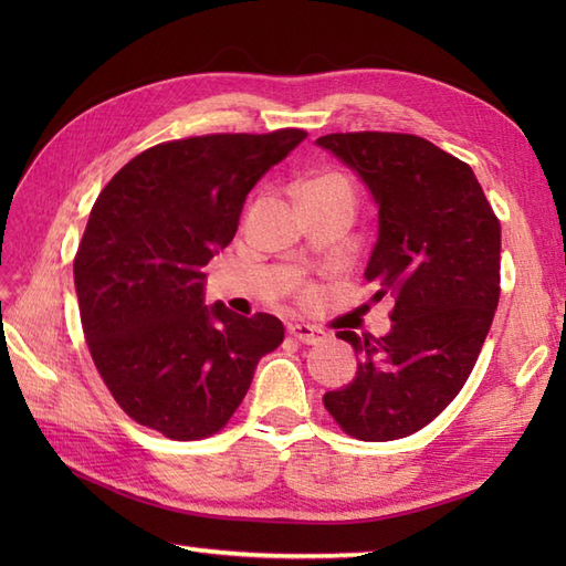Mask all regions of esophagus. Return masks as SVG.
<instances>
[{
  "mask_svg": "<svg viewBox=\"0 0 566 566\" xmlns=\"http://www.w3.org/2000/svg\"><path fill=\"white\" fill-rule=\"evenodd\" d=\"M290 335H292V338H296L298 343H304V345H316V343L326 338V333H323L316 326H308V323H292Z\"/></svg>",
  "mask_w": 566,
  "mask_h": 566,
  "instance_id": "esophagus-1",
  "label": "esophagus"
}]
</instances>
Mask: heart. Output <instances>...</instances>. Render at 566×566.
<instances>
[{"label": "heart", "mask_w": 566, "mask_h": 566, "mask_svg": "<svg viewBox=\"0 0 566 566\" xmlns=\"http://www.w3.org/2000/svg\"><path fill=\"white\" fill-rule=\"evenodd\" d=\"M326 187L353 191L350 185H347V179L343 175H338V172L316 175L314 179H308V182L304 185V189H326ZM314 296H316V286L314 284H302V286H298V298H302V302H311V298H314Z\"/></svg>", "instance_id": "b5f03b06"}]
</instances>
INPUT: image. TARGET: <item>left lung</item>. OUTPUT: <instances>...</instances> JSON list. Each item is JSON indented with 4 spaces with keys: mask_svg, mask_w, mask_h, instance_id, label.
Returning <instances> with one entry per match:
<instances>
[{
    "mask_svg": "<svg viewBox=\"0 0 566 566\" xmlns=\"http://www.w3.org/2000/svg\"><path fill=\"white\" fill-rule=\"evenodd\" d=\"M379 203L365 270L375 302L394 298L384 338L338 331L359 355L357 377L323 396L347 436L406 438L462 391L501 294V223L472 167L411 134L321 136Z\"/></svg>",
    "mask_w": 566,
    "mask_h": 566,
    "instance_id": "left-lung-1",
    "label": "left lung"
}]
</instances>
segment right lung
I'll return each mask as SVG.
<instances>
[{"mask_svg":"<svg viewBox=\"0 0 566 566\" xmlns=\"http://www.w3.org/2000/svg\"><path fill=\"white\" fill-rule=\"evenodd\" d=\"M304 138L280 128L158 143L94 201L72 262L82 331L136 423L170 440L213 436L284 340L276 316L203 306L201 270L233 240L248 191Z\"/></svg>","mask_w":566,"mask_h":566,"instance_id":"1","label":"right lung"}]
</instances>
